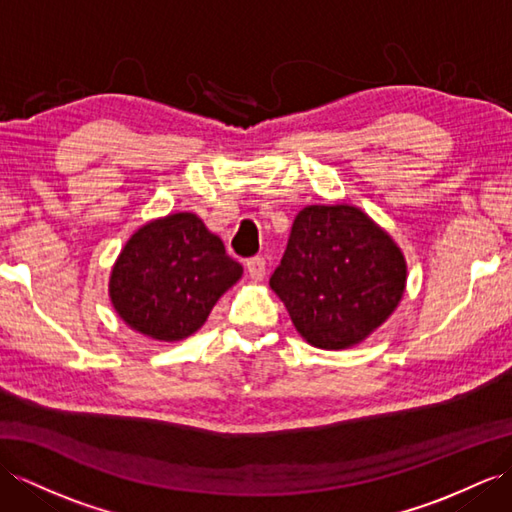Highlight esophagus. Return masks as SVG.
<instances>
[{
	"mask_svg": "<svg viewBox=\"0 0 512 512\" xmlns=\"http://www.w3.org/2000/svg\"><path fill=\"white\" fill-rule=\"evenodd\" d=\"M246 272L253 281H261L266 277V259L264 257H251L246 261Z\"/></svg>",
	"mask_w": 512,
	"mask_h": 512,
	"instance_id": "1",
	"label": "esophagus"
}]
</instances>
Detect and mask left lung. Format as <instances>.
Wrapping results in <instances>:
<instances>
[{"instance_id": "left-lung-1", "label": "left lung", "mask_w": 512, "mask_h": 512, "mask_svg": "<svg viewBox=\"0 0 512 512\" xmlns=\"http://www.w3.org/2000/svg\"><path fill=\"white\" fill-rule=\"evenodd\" d=\"M406 285L400 248L352 205L298 212L270 287L311 346L342 350L363 342L398 307Z\"/></svg>"}]
</instances>
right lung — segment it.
<instances>
[{"label":"right lung","mask_w":512,"mask_h":512,"mask_svg":"<svg viewBox=\"0 0 512 512\" xmlns=\"http://www.w3.org/2000/svg\"><path fill=\"white\" fill-rule=\"evenodd\" d=\"M242 277L225 244L188 212L157 218L127 240L112 268L110 298L131 329L179 342L205 324L218 298Z\"/></svg>","instance_id":"right-lung-1"}]
</instances>
